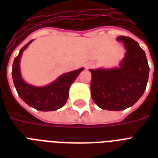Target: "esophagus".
<instances>
[{
	"label": "esophagus",
	"mask_w": 158,
	"mask_h": 158,
	"mask_svg": "<svg viewBox=\"0 0 158 158\" xmlns=\"http://www.w3.org/2000/svg\"><path fill=\"white\" fill-rule=\"evenodd\" d=\"M92 66V64H91V63H89V64H87V68H90V67H91Z\"/></svg>",
	"instance_id": "obj_1"
}]
</instances>
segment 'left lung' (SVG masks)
Segmentation results:
<instances>
[{"instance_id":"left-lung-1","label":"left lung","mask_w":158,"mask_h":158,"mask_svg":"<svg viewBox=\"0 0 158 158\" xmlns=\"http://www.w3.org/2000/svg\"><path fill=\"white\" fill-rule=\"evenodd\" d=\"M116 39L126 50L120 66L89 69L92 98L99 107L108 110H125L134 105L144 93L149 74L147 57L139 43L125 36Z\"/></svg>"}]
</instances>
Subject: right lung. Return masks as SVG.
<instances>
[{
  "label": "right lung",
  "instance_id": "right-lung-1",
  "mask_svg": "<svg viewBox=\"0 0 158 158\" xmlns=\"http://www.w3.org/2000/svg\"><path fill=\"white\" fill-rule=\"evenodd\" d=\"M32 42L33 40L21 48L19 55L15 58L12 65L14 84L19 96L29 106L42 111L56 110L65 104L69 98V87L84 68L63 74L48 86L35 87L27 84L21 76L19 61L23 52Z\"/></svg>",
  "mask_w": 158,
  "mask_h": 158
}]
</instances>
